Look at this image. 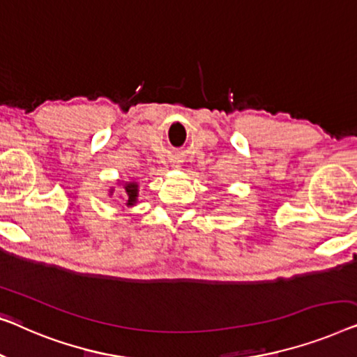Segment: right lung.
I'll list each match as a JSON object with an SVG mask.
<instances>
[{
    "label": "right lung",
    "mask_w": 357,
    "mask_h": 357,
    "mask_svg": "<svg viewBox=\"0 0 357 357\" xmlns=\"http://www.w3.org/2000/svg\"><path fill=\"white\" fill-rule=\"evenodd\" d=\"M124 189H126L128 192V205H134L135 197H137V184L130 183L128 185H124Z\"/></svg>",
    "instance_id": "right-lung-1"
}]
</instances>
